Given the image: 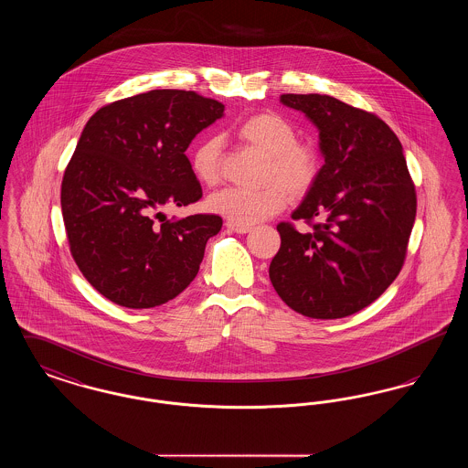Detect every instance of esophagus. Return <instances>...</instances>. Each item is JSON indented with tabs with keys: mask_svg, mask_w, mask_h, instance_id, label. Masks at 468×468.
I'll return each mask as SVG.
<instances>
[{
	"mask_svg": "<svg viewBox=\"0 0 468 468\" xmlns=\"http://www.w3.org/2000/svg\"><path fill=\"white\" fill-rule=\"evenodd\" d=\"M231 231H235V233H240V235H244V233H249L250 229H252V226H242V224H233L228 223L226 224Z\"/></svg>",
	"mask_w": 468,
	"mask_h": 468,
	"instance_id": "obj_1",
	"label": "esophagus"
}]
</instances>
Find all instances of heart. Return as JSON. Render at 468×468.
Instances as JSON below:
<instances>
[{
  "label": "heart",
  "mask_w": 468,
  "mask_h": 468,
  "mask_svg": "<svg viewBox=\"0 0 468 468\" xmlns=\"http://www.w3.org/2000/svg\"><path fill=\"white\" fill-rule=\"evenodd\" d=\"M237 136L265 154L261 187H226L208 197V208L229 223L252 226L284 208L288 193L305 197L315 184L321 159L317 149L298 140L290 119L277 112L249 115L239 126ZM191 170L203 186H214L223 177V144L218 136H207L191 154Z\"/></svg>",
  "instance_id": "heart-1"
}]
</instances>
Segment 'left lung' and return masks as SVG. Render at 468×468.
<instances>
[{
  "label": "left lung",
  "instance_id": "1",
  "mask_svg": "<svg viewBox=\"0 0 468 468\" xmlns=\"http://www.w3.org/2000/svg\"><path fill=\"white\" fill-rule=\"evenodd\" d=\"M319 130L324 165L292 212L311 226L277 224L270 281L282 302L314 319L368 307L400 273L416 219V187L399 136L372 112L326 94H282Z\"/></svg>",
  "mask_w": 468,
  "mask_h": 468
}]
</instances>
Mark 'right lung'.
<instances>
[{
  "label": "right lung",
  "mask_w": 468,
  "mask_h": 468,
  "mask_svg": "<svg viewBox=\"0 0 468 468\" xmlns=\"http://www.w3.org/2000/svg\"><path fill=\"white\" fill-rule=\"evenodd\" d=\"M223 112L195 90H154L88 121L63 176L61 208L77 267L113 303L157 307L197 277L223 219H166L163 210L200 200L186 149Z\"/></svg>",
  "instance_id": "obj_1"
}]
</instances>
